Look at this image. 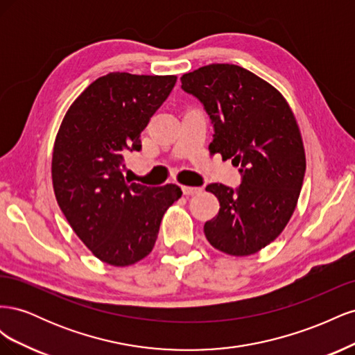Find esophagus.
Here are the masks:
<instances>
[{"mask_svg":"<svg viewBox=\"0 0 355 355\" xmlns=\"http://www.w3.org/2000/svg\"><path fill=\"white\" fill-rule=\"evenodd\" d=\"M201 191H202V189L198 188V187H188V185L182 187V192H184V196H187V197L197 196V194H200Z\"/></svg>","mask_w":355,"mask_h":355,"instance_id":"obj_1","label":"esophagus"}]
</instances>
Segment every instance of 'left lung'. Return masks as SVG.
<instances>
[{"instance_id": "obj_1", "label": "left lung", "mask_w": 355, "mask_h": 355, "mask_svg": "<svg viewBox=\"0 0 355 355\" xmlns=\"http://www.w3.org/2000/svg\"><path fill=\"white\" fill-rule=\"evenodd\" d=\"M180 80L210 115V151L231 158L243 173L235 191L207 185L220 209L204 234L219 252L254 254L283 232L304 184L306 159L295 114L274 85L237 65L211 63Z\"/></svg>"}]
</instances>
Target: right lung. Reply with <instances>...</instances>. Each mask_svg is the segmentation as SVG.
I'll list each match as a JSON object with an SVG mask.
<instances>
[{"instance_id": "add662e5", "label": "right lung", "mask_w": 355, "mask_h": 355, "mask_svg": "<svg viewBox=\"0 0 355 355\" xmlns=\"http://www.w3.org/2000/svg\"><path fill=\"white\" fill-rule=\"evenodd\" d=\"M176 75L110 72L93 81L63 116L53 146L51 180L62 213L102 262L128 266L151 253L175 184L145 187L123 176L124 155L139 151L149 118Z\"/></svg>"}]
</instances>
